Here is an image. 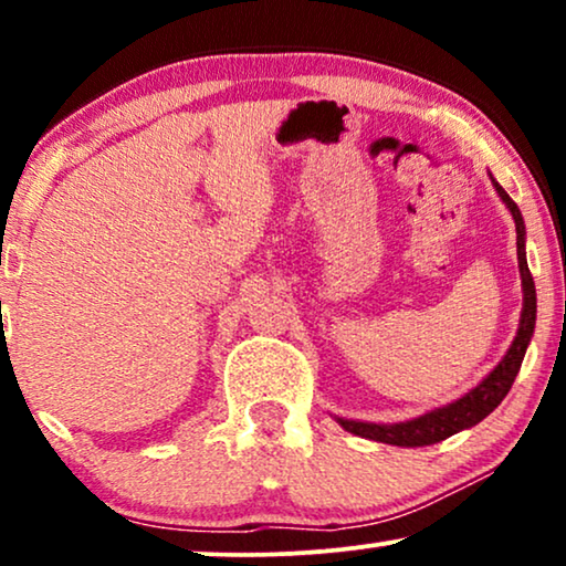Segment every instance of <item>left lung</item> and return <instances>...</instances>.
<instances>
[{"label": "left lung", "mask_w": 566, "mask_h": 566, "mask_svg": "<svg viewBox=\"0 0 566 566\" xmlns=\"http://www.w3.org/2000/svg\"><path fill=\"white\" fill-rule=\"evenodd\" d=\"M492 177V175H490ZM494 190L502 203L507 206L510 216L515 221L517 231V268H521V285H523V312L521 324H517L513 345L507 347V353L502 355V360L479 381L474 389H469L463 397H459L451 405L436 407L430 412L405 422H360V420H347V417H337L335 420L343 424L353 436L376 440V443H389L401 448H422L440 443V440L455 436V432L474 428L476 422H482L486 415L494 412L502 399L507 397L510 386H513L521 363L528 350L533 329H536V285H533V275L528 270V260H525V221L521 208L515 206V200L507 196L505 188L492 177Z\"/></svg>", "instance_id": "1"}]
</instances>
